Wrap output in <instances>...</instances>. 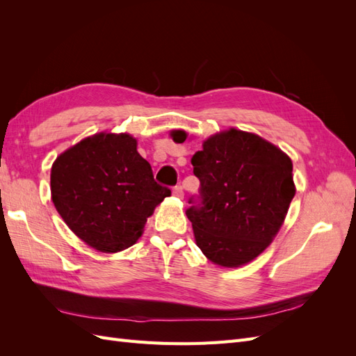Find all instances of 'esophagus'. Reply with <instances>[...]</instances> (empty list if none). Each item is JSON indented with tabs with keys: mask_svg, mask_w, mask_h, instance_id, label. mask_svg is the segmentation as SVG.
<instances>
[{
	"mask_svg": "<svg viewBox=\"0 0 356 356\" xmlns=\"http://www.w3.org/2000/svg\"><path fill=\"white\" fill-rule=\"evenodd\" d=\"M172 195H174L178 199H182V197H184V191H182L181 187H175L174 190H172Z\"/></svg>",
	"mask_w": 356,
	"mask_h": 356,
	"instance_id": "34e87169",
	"label": "esophagus"
}]
</instances>
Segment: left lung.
<instances>
[{"label":"left lung","mask_w":356,"mask_h":356,"mask_svg":"<svg viewBox=\"0 0 356 356\" xmlns=\"http://www.w3.org/2000/svg\"><path fill=\"white\" fill-rule=\"evenodd\" d=\"M187 136L181 129L170 131L177 144ZM191 163L202 204L186 213L196 245L220 267L251 263L285 221L296 195L293 161L264 138L230 127L204 139Z\"/></svg>","instance_id":"obj_1"}]
</instances>
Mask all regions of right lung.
Masks as SVG:
<instances>
[{
  "instance_id": "right-lung-1",
  "label": "right lung",
  "mask_w": 356,
  "mask_h": 356,
  "mask_svg": "<svg viewBox=\"0 0 356 356\" xmlns=\"http://www.w3.org/2000/svg\"><path fill=\"white\" fill-rule=\"evenodd\" d=\"M129 134L99 132L60 153L50 172L51 202L70 230L93 250L114 254L136 243L170 190Z\"/></svg>"
}]
</instances>
